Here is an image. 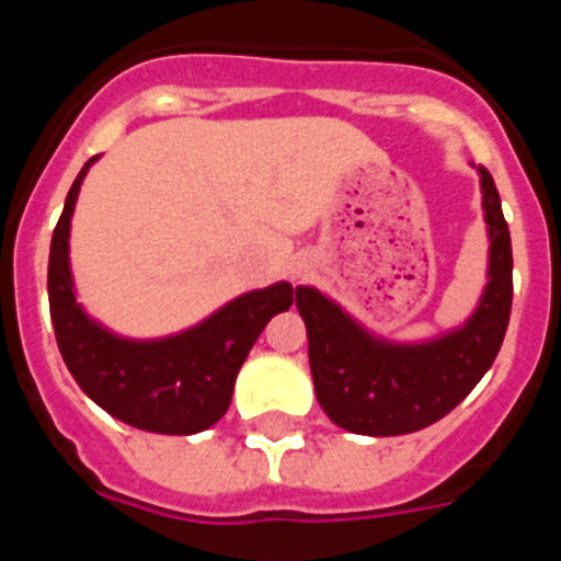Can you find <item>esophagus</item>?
<instances>
[{"label": "esophagus", "instance_id": "34e87169", "mask_svg": "<svg viewBox=\"0 0 561 561\" xmlns=\"http://www.w3.org/2000/svg\"><path fill=\"white\" fill-rule=\"evenodd\" d=\"M306 272H309V270H306V266H297V270H295V277H304Z\"/></svg>", "mask_w": 561, "mask_h": 561}]
</instances>
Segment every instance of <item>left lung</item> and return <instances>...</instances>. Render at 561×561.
I'll return each mask as SVG.
<instances>
[{"instance_id":"8db88e82","label":"left lung","mask_w":561,"mask_h":561,"mask_svg":"<svg viewBox=\"0 0 561 561\" xmlns=\"http://www.w3.org/2000/svg\"><path fill=\"white\" fill-rule=\"evenodd\" d=\"M489 230V284L458 329L419 342L376 336L314 286H297L309 334L314 393L336 427L356 435H408L455 410L492 368L512 314V236L492 173L478 165Z\"/></svg>"}]
</instances>
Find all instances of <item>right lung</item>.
I'll return each mask as SVG.
<instances>
[{"label":"right lung","mask_w":561,"mask_h":561,"mask_svg":"<svg viewBox=\"0 0 561 561\" xmlns=\"http://www.w3.org/2000/svg\"><path fill=\"white\" fill-rule=\"evenodd\" d=\"M95 160L69 187L49 244L47 291L58 351L83 393L114 419L146 433H202L227 413L247 354L272 317L289 309L295 289L286 280L252 289L202 323L157 340H128L108 331L78 304L69 270L72 213Z\"/></svg>","instance_id":"right-lung-1"}]
</instances>
